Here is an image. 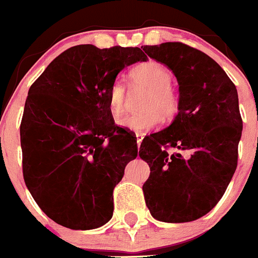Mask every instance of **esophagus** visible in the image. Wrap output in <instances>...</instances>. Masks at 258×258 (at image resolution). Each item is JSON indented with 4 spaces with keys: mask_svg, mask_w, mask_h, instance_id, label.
Returning a JSON list of instances; mask_svg holds the SVG:
<instances>
[{
    "mask_svg": "<svg viewBox=\"0 0 258 258\" xmlns=\"http://www.w3.org/2000/svg\"><path fill=\"white\" fill-rule=\"evenodd\" d=\"M144 137H145V135H142V134H136V140H137V146H141V142H142V140H144Z\"/></svg>",
    "mask_w": 258,
    "mask_h": 258,
    "instance_id": "34e87169",
    "label": "esophagus"
}]
</instances>
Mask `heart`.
<instances>
[{"mask_svg": "<svg viewBox=\"0 0 258 258\" xmlns=\"http://www.w3.org/2000/svg\"><path fill=\"white\" fill-rule=\"evenodd\" d=\"M132 89H145L141 103L144 112L126 116L118 121V124L127 131L145 134L156 128L161 123L162 117L171 119L179 109V98L170 86L172 73L167 67L155 60H149L139 64L130 72ZM126 86L121 81H116L108 92V107L114 117H119L126 108Z\"/></svg>", "mask_w": 258, "mask_h": 258, "instance_id": "obj_1", "label": "heart"}]
</instances>
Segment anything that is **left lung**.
Wrapping results in <instances>:
<instances>
[{"label":"left lung","instance_id":"left-lung-1","mask_svg":"<svg viewBox=\"0 0 258 258\" xmlns=\"http://www.w3.org/2000/svg\"><path fill=\"white\" fill-rule=\"evenodd\" d=\"M144 51L179 83L172 123L140 146V157L150 166L145 202L157 221H196L217 206L236 171L242 135L236 86L218 62L182 42L146 45ZM169 147L180 152L169 154Z\"/></svg>","mask_w":258,"mask_h":258}]
</instances>
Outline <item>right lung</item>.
<instances>
[{"mask_svg":"<svg viewBox=\"0 0 258 258\" xmlns=\"http://www.w3.org/2000/svg\"><path fill=\"white\" fill-rule=\"evenodd\" d=\"M140 47L77 45L55 57L29 89L20 126L22 172L41 211L60 226L94 229L113 214V189L137 156L114 124L108 92Z\"/></svg>","mask_w":258,"mask_h":258,"instance_id":"1","label":"right lung"}]
</instances>
